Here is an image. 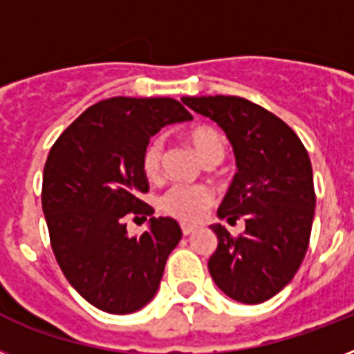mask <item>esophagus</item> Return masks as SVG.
Segmentation results:
<instances>
[{"label":"esophagus","instance_id":"obj_1","mask_svg":"<svg viewBox=\"0 0 354 354\" xmlns=\"http://www.w3.org/2000/svg\"><path fill=\"white\" fill-rule=\"evenodd\" d=\"M194 230H196V227H194V226H189V224H182V233L185 236L191 235V233H193Z\"/></svg>","mask_w":354,"mask_h":354}]
</instances>
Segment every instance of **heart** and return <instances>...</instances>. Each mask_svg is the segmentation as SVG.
Instances as JSON below:
<instances>
[{
  "mask_svg": "<svg viewBox=\"0 0 354 354\" xmlns=\"http://www.w3.org/2000/svg\"><path fill=\"white\" fill-rule=\"evenodd\" d=\"M189 145L202 158L205 165H216L226 154V138L213 127H196L189 130ZM141 169L150 182L163 174V147L154 139L147 145L141 158ZM213 202V193L204 185H174L160 198V211L182 222H194L204 215Z\"/></svg>",
  "mask_w": 354,
  "mask_h": 354,
  "instance_id": "heart-1",
  "label": "heart"
}]
</instances>
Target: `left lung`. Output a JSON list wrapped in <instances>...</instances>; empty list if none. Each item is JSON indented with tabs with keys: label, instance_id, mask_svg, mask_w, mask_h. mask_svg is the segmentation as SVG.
Here are the masks:
<instances>
[{
	"label": "left lung",
	"instance_id": "left-lung-1",
	"mask_svg": "<svg viewBox=\"0 0 354 354\" xmlns=\"http://www.w3.org/2000/svg\"><path fill=\"white\" fill-rule=\"evenodd\" d=\"M196 113L226 132L236 174L216 215L244 218L239 236L213 224L218 246L207 268L226 296L255 305L281 292L301 266L313 230V165L285 121L242 97H183Z\"/></svg>",
	"mask_w": 354,
	"mask_h": 354
}]
</instances>
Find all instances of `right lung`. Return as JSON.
Masks as SVG:
<instances>
[{"mask_svg":"<svg viewBox=\"0 0 354 354\" xmlns=\"http://www.w3.org/2000/svg\"><path fill=\"white\" fill-rule=\"evenodd\" d=\"M191 119L176 99L112 97L75 119L49 150L41 209L53 253L69 285L104 313L143 308L182 239L169 216H152L143 235L130 236L127 216L154 213L138 198L149 191L141 158L150 138Z\"/></svg>","mask_w":354,"mask_h":354,"instance_id":"add662e5","label":"right lung"}]
</instances>
